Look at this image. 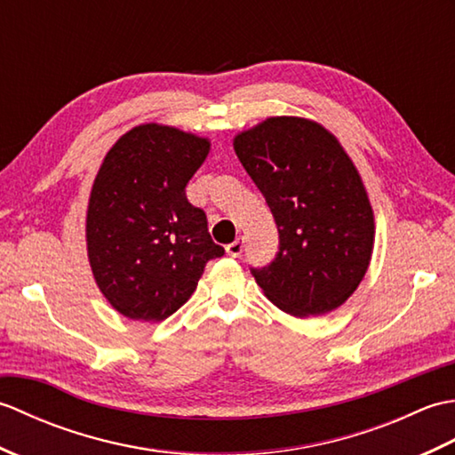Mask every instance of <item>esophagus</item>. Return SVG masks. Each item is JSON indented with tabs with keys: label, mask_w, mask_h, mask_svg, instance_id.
Returning <instances> with one entry per match:
<instances>
[{
	"label": "esophagus",
	"mask_w": 455,
	"mask_h": 455,
	"mask_svg": "<svg viewBox=\"0 0 455 455\" xmlns=\"http://www.w3.org/2000/svg\"><path fill=\"white\" fill-rule=\"evenodd\" d=\"M243 250H244V238H236L235 243L227 244V254L233 258H238L240 254H243Z\"/></svg>",
	"instance_id": "1"
}]
</instances>
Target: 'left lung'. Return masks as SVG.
<instances>
[{
  "mask_svg": "<svg viewBox=\"0 0 455 455\" xmlns=\"http://www.w3.org/2000/svg\"><path fill=\"white\" fill-rule=\"evenodd\" d=\"M279 233L275 258L250 267L266 297L293 316L334 311L363 279L373 211L352 160L331 132L299 117H272L235 139Z\"/></svg>",
  "mask_w": 455,
  "mask_h": 455,
  "instance_id": "obj_1",
  "label": "left lung"
}]
</instances>
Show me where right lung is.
I'll list each match as a JSON object with an SVG mask.
<instances>
[{"instance_id":"1","label":"right lung","mask_w":455,"mask_h":455,"mask_svg":"<svg viewBox=\"0 0 455 455\" xmlns=\"http://www.w3.org/2000/svg\"><path fill=\"white\" fill-rule=\"evenodd\" d=\"M209 140L140 124L115 142L93 181L85 238L98 287L132 321H164L196 291L203 267L225 248L186 188Z\"/></svg>"}]
</instances>
